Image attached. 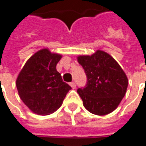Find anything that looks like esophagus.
<instances>
[{
	"mask_svg": "<svg viewBox=\"0 0 146 146\" xmlns=\"http://www.w3.org/2000/svg\"><path fill=\"white\" fill-rule=\"evenodd\" d=\"M69 85H70V86H71V87H72L73 89L76 88V84H75V82H72L69 83Z\"/></svg>",
	"mask_w": 146,
	"mask_h": 146,
	"instance_id": "1",
	"label": "esophagus"
}]
</instances>
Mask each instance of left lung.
<instances>
[{"label":"left lung","instance_id":"1","mask_svg":"<svg viewBox=\"0 0 146 146\" xmlns=\"http://www.w3.org/2000/svg\"><path fill=\"white\" fill-rule=\"evenodd\" d=\"M78 61L87 77L86 87L78 93L90 113L105 115L115 111L124 97L128 80L111 55L97 50L91 56H78Z\"/></svg>","mask_w":146,"mask_h":146}]
</instances>
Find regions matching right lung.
<instances>
[{"instance_id":"right-lung-1","label":"right lung","mask_w":146,"mask_h":146,"mask_svg":"<svg viewBox=\"0 0 146 146\" xmlns=\"http://www.w3.org/2000/svg\"><path fill=\"white\" fill-rule=\"evenodd\" d=\"M62 56L43 48L28 59L16 80L18 94L32 112L47 115L60 108L71 87L64 82L56 64Z\"/></svg>"}]
</instances>
